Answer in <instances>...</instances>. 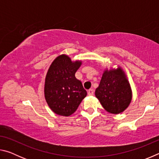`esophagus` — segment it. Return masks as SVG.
I'll use <instances>...</instances> for the list:
<instances>
[{
  "label": "esophagus",
  "mask_w": 159,
  "mask_h": 159,
  "mask_svg": "<svg viewBox=\"0 0 159 159\" xmlns=\"http://www.w3.org/2000/svg\"><path fill=\"white\" fill-rule=\"evenodd\" d=\"M88 95H94V90L93 89H90L88 91Z\"/></svg>",
  "instance_id": "1"
}]
</instances>
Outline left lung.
<instances>
[{
  "label": "left lung",
  "mask_w": 159,
  "mask_h": 159,
  "mask_svg": "<svg viewBox=\"0 0 159 159\" xmlns=\"http://www.w3.org/2000/svg\"><path fill=\"white\" fill-rule=\"evenodd\" d=\"M95 96L110 114H120L128 108L133 99V91L121 67L104 69Z\"/></svg>",
  "instance_id": "1"
}]
</instances>
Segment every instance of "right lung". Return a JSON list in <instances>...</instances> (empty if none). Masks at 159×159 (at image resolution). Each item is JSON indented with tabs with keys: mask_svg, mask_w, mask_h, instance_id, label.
I'll list each match as a JSON object with an SVG mask.
<instances>
[{
	"mask_svg": "<svg viewBox=\"0 0 159 159\" xmlns=\"http://www.w3.org/2000/svg\"><path fill=\"white\" fill-rule=\"evenodd\" d=\"M81 64V60H71L65 54L57 56L50 64L45 79L44 96L55 114L69 116L87 95L82 83L75 76Z\"/></svg>",
	"mask_w": 159,
	"mask_h": 159,
	"instance_id": "1",
	"label": "right lung"
}]
</instances>
